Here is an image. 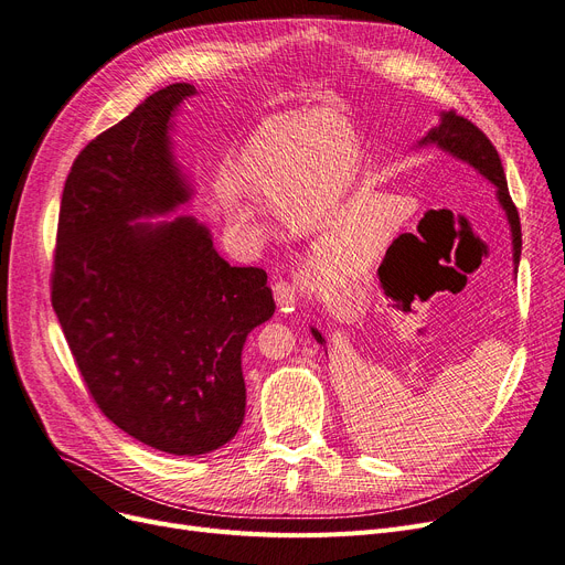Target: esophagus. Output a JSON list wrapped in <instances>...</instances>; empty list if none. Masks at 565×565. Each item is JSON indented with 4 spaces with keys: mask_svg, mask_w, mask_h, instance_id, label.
<instances>
[{
    "mask_svg": "<svg viewBox=\"0 0 565 565\" xmlns=\"http://www.w3.org/2000/svg\"><path fill=\"white\" fill-rule=\"evenodd\" d=\"M274 297H276L278 308L291 310V306H295V303L299 301V297H301V289H299V285H295V282L278 280V282L274 285Z\"/></svg>",
    "mask_w": 565,
    "mask_h": 565,
    "instance_id": "1",
    "label": "esophagus"
}]
</instances>
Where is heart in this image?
<instances>
[{
    "mask_svg": "<svg viewBox=\"0 0 565 565\" xmlns=\"http://www.w3.org/2000/svg\"><path fill=\"white\" fill-rule=\"evenodd\" d=\"M361 164V141L335 110L278 113L264 120L241 148L236 175L278 217L318 222L352 188Z\"/></svg>",
    "mask_w": 565,
    "mask_h": 565,
    "instance_id": "b5f03b06",
    "label": "heart"
}]
</instances>
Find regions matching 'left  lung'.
I'll return each instance as SVG.
<instances>
[{"mask_svg":"<svg viewBox=\"0 0 565 565\" xmlns=\"http://www.w3.org/2000/svg\"><path fill=\"white\" fill-rule=\"evenodd\" d=\"M431 143L449 154H455L457 160L470 164L472 169L480 171L489 180V183L495 185V199H499V204L508 217L510 232H512V259H514V268H516L519 255H522V224H519V213H516L512 199H510V192H508V180L503 173L499 152H495L491 141L476 125L457 116L455 110H443L440 122L428 129L426 137H422V141H419V146H431ZM310 331L315 335V341L324 345L322 333L315 327H310Z\"/></svg>","mask_w":565,"mask_h":565,"instance_id":"left-lung-1","label":"left lung"}]
</instances>
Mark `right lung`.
Listing matches in <instances>:
<instances>
[{
    "instance_id": "obj_1",
    "label": "right lung",
    "mask_w": 565,
    "mask_h": 565,
    "mask_svg": "<svg viewBox=\"0 0 565 565\" xmlns=\"http://www.w3.org/2000/svg\"><path fill=\"white\" fill-rule=\"evenodd\" d=\"M190 83L157 89L66 175L51 297L99 411L175 457L230 443L245 417L241 352L276 310L266 270L230 266L206 224L173 213L192 185L171 150Z\"/></svg>"
}]
</instances>
